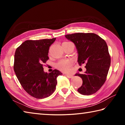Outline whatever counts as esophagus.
<instances>
[{
	"instance_id": "34e87169",
	"label": "esophagus",
	"mask_w": 125,
	"mask_h": 125,
	"mask_svg": "<svg viewBox=\"0 0 125 125\" xmlns=\"http://www.w3.org/2000/svg\"><path fill=\"white\" fill-rule=\"evenodd\" d=\"M65 75H66L67 77H68V78H72V77H73V75H72L69 74H65Z\"/></svg>"
}]
</instances>
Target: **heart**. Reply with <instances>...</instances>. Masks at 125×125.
<instances>
[{
	"label": "heart",
	"mask_w": 125,
	"mask_h": 125,
	"mask_svg": "<svg viewBox=\"0 0 125 125\" xmlns=\"http://www.w3.org/2000/svg\"><path fill=\"white\" fill-rule=\"evenodd\" d=\"M73 64V61L71 60H61L56 64L57 68L60 71L68 72L70 70V68Z\"/></svg>",
	"instance_id": "b5f03b06"
}]
</instances>
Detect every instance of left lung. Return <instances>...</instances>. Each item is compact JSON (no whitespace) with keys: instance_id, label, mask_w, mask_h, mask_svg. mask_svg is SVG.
<instances>
[{"instance_id":"obj_1","label":"left lung","mask_w":125,"mask_h":125,"mask_svg":"<svg viewBox=\"0 0 125 125\" xmlns=\"http://www.w3.org/2000/svg\"><path fill=\"white\" fill-rule=\"evenodd\" d=\"M65 36L77 47L78 64H86L85 73L75 74L83 80L78 92L84 95L94 94L104 84L110 66V55L106 43L94 33H75Z\"/></svg>"}]
</instances>
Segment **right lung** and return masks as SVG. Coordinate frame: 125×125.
<instances>
[{
	"mask_svg": "<svg viewBox=\"0 0 125 125\" xmlns=\"http://www.w3.org/2000/svg\"><path fill=\"white\" fill-rule=\"evenodd\" d=\"M56 38L27 40L16 48L14 69L21 85L29 95L43 99L54 92L57 77L62 73L57 69L44 72L43 66L48 60V51Z\"/></svg>",
	"mask_w": 125,
	"mask_h": 125,
	"instance_id": "right-lung-1",
	"label": "right lung"
}]
</instances>
